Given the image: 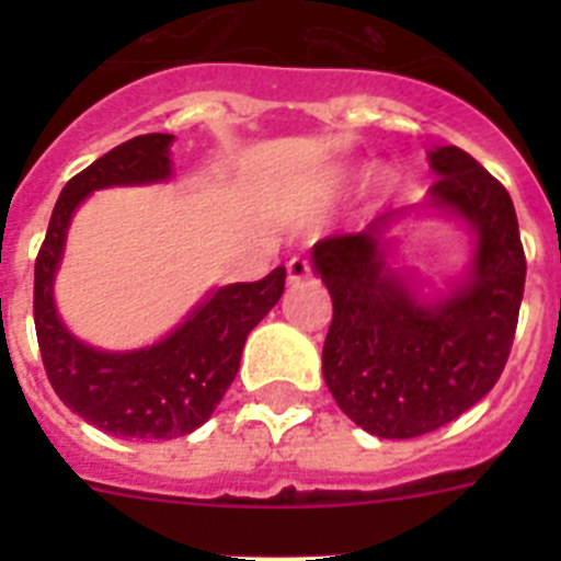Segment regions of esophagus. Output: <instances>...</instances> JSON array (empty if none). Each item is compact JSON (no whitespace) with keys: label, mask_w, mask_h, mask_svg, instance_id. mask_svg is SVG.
<instances>
[{"label":"esophagus","mask_w":561,"mask_h":561,"mask_svg":"<svg viewBox=\"0 0 561 561\" xmlns=\"http://www.w3.org/2000/svg\"><path fill=\"white\" fill-rule=\"evenodd\" d=\"M309 275H311V264L306 261V257H291L289 264H286V277H289L291 286L304 284Z\"/></svg>","instance_id":"esophagus-1"}]
</instances>
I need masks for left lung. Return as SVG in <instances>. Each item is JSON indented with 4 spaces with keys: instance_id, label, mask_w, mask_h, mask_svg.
I'll return each mask as SVG.
<instances>
[{
    "instance_id": "1",
    "label": "left lung",
    "mask_w": 561,
    "mask_h": 561,
    "mask_svg": "<svg viewBox=\"0 0 561 561\" xmlns=\"http://www.w3.org/2000/svg\"><path fill=\"white\" fill-rule=\"evenodd\" d=\"M438 180L415 205L311 250L334 317L323 376L340 410L376 438H415L474 408L500 379L517 331L525 252L514 202L458 146H435ZM455 220L470 255L433 287L400 261L407 221Z\"/></svg>"
}]
</instances>
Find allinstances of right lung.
<instances>
[{
  "label": "right lung",
  "instance_id": "obj_1",
  "mask_svg": "<svg viewBox=\"0 0 561 561\" xmlns=\"http://www.w3.org/2000/svg\"><path fill=\"white\" fill-rule=\"evenodd\" d=\"M171 146L173 134H140L72 176L36 257L33 317L49 385L72 413L117 438L171 440L199 430L236 379L247 336L286 284V270L277 266L255 284L213 286L182 323L142 348H98L67 329L58 314L56 275L78 207L106 187L168 182Z\"/></svg>",
  "mask_w": 561,
  "mask_h": 561
}]
</instances>
